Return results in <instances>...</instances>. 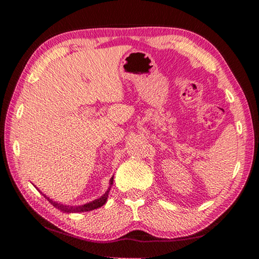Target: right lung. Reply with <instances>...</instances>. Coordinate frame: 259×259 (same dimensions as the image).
Instances as JSON below:
<instances>
[{"label":"right lung","mask_w":259,"mask_h":259,"mask_svg":"<svg viewBox=\"0 0 259 259\" xmlns=\"http://www.w3.org/2000/svg\"><path fill=\"white\" fill-rule=\"evenodd\" d=\"M113 184V178L111 179V185ZM45 195V194H43ZM107 196H108V191L105 193V194L102 196V198H99L97 200L93 201V202H89L87 204H83V205H78V207H68V205H64V204H60V203H57L55 201H52L51 199L48 198V196L45 195V198L48 199V201L56 207L57 209L61 210V211H65V212H83V211H90V210H94V209H98L100 207H103L105 204V202L107 201Z\"/></svg>","instance_id":"right-lung-1"}]
</instances>
